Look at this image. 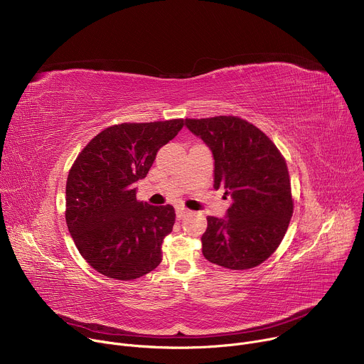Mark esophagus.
Returning <instances> with one entry per match:
<instances>
[{
	"instance_id": "esophagus-1",
	"label": "esophagus",
	"mask_w": 364,
	"mask_h": 364,
	"mask_svg": "<svg viewBox=\"0 0 364 364\" xmlns=\"http://www.w3.org/2000/svg\"><path fill=\"white\" fill-rule=\"evenodd\" d=\"M190 212L186 209V207H181V205H178L177 207V210H176V215H177V219L180 220V219H183L186 215H188Z\"/></svg>"
}]
</instances>
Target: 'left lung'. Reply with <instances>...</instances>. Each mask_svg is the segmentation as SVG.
Here are the masks:
<instances>
[{
    "mask_svg": "<svg viewBox=\"0 0 364 364\" xmlns=\"http://www.w3.org/2000/svg\"><path fill=\"white\" fill-rule=\"evenodd\" d=\"M186 127L212 149L215 188L232 198L225 219L207 216L204 257L233 271L261 265L282 242L294 212L284 157L261 129L237 117L186 119Z\"/></svg>",
    "mask_w": 364,
    "mask_h": 364,
    "instance_id": "8db88e82",
    "label": "left lung"
}]
</instances>
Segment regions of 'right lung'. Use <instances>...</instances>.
<instances>
[{
    "instance_id": "right-lung-1",
    "label": "right lung",
    "mask_w": 364,
    "mask_h": 364,
    "mask_svg": "<svg viewBox=\"0 0 364 364\" xmlns=\"http://www.w3.org/2000/svg\"><path fill=\"white\" fill-rule=\"evenodd\" d=\"M183 125L184 119L114 125L77 155L66 183V223L79 253L99 274L131 281L160 265L174 207L138 201L134 184Z\"/></svg>"
}]
</instances>
